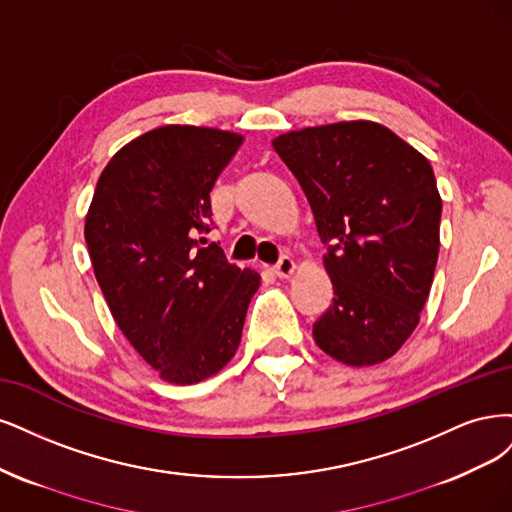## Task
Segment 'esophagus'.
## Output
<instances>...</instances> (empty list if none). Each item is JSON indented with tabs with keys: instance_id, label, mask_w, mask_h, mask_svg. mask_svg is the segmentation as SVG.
I'll use <instances>...</instances> for the list:
<instances>
[{
	"instance_id": "obj_1",
	"label": "esophagus",
	"mask_w": 512,
	"mask_h": 512,
	"mask_svg": "<svg viewBox=\"0 0 512 512\" xmlns=\"http://www.w3.org/2000/svg\"><path fill=\"white\" fill-rule=\"evenodd\" d=\"M293 270H295V263H293V259L291 257H280L278 259V263L276 266H272V274H276L278 278H287V276H291L293 274Z\"/></svg>"
}]
</instances>
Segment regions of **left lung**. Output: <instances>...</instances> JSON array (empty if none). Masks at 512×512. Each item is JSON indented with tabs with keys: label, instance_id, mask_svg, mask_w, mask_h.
<instances>
[{
	"label": "left lung",
	"instance_id": "8db88e82",
	"mask_svg": "<svg viewBox=\"0 0 512 512\" xmlns=\"http://www.w3.org/2000/svg\"><path fill=\"white\" fill-rule=\"evenodd\" d=\"M272 146L327 244L334 300L312 336L346 366L381 364L415 332L432 289L442 200L430 161L372 121L289 131Z\"/></svg>",
	"mask_w": 512,
	"mask_h": 512
}]
</instances>
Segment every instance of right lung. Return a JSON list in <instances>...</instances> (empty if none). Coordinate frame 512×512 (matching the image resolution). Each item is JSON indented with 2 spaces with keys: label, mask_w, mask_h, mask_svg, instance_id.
<instances>
[{
  "label": "right lung",
  "mask_w": 512,
  "mask_h": 512,
  "mask_svg": "<svg viewBox=\"0 0 512 512\" xmlns=\"http://www.w3.org/2000/svg\"><path fill=\"white\" fill-rule=\"evenodd\" d=\"M234 131L163 125L104 168L85 221L97 283L123 336L163 381L193 385L238 351L259 274L210 232V191L242 144Z\"/></svg>",
  "instance_id": "right-lung-1"
}]
</instances>
